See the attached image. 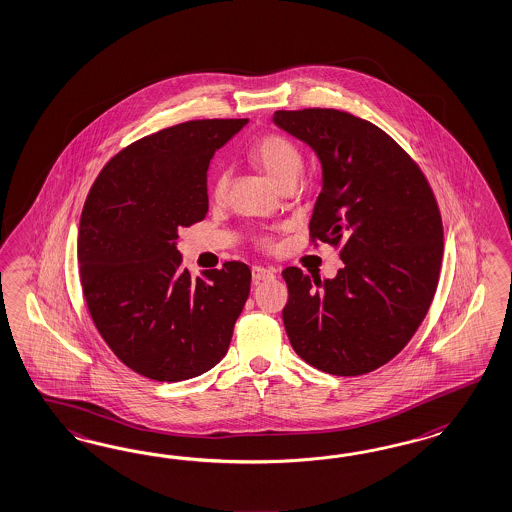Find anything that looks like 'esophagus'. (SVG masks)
Instances as JSON below:
<instances>
[{"instance_id":"1","label":"esophagus","mask_w":512,"mask_h":512,"mask_svg":"<svg viewBox=\"0 0 512 512\" xmlns=\"http://www.w3.org/2000/svg\"><path fill=\"white\" fill-rule=\"evenodd\" d=\"M277 271L271 269V267H262V265H254L252 267V280L254 284H260L262 280H269V278H275Z\"/></svg>"}]
</instances>
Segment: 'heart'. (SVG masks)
Wrapping results in <instances>:
<instances>
[{"mask_svg": "<svg viewBox=\"0 0 512 512\" xmlns=\"http://www.w3.org/2000/svg\"><path fill=\"white\" fill-rule=\"evenodd\" d=\"M250 155L265 172V176L269 177L277 187L286 179H292V177L299 179L303 172V155L299 147L282 134H265L252 146ZM226 181H228L226 172H219L215 177L213 192L217 198L224 196Z\"/></svg>", "mask_w": 512, "mask_h": 512, "instance_id": "heart-1", "label": "heart"}]
</instances>
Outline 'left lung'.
<instances>
[{
    "mask_svg": "<svg viewBox=\"0 0 512 512\" xmlns=\"http://www.w3.org/2000/svg\"><path fill=\"white\" fill-rule=\"evenodd\" d=\"M322 164L310 234L342 243L335 278L282 271V320L295 353L335 376L372 372L406 346L430 308L443 258L434 192L395 140L333 108L273 114Z\"/></svg>",
    "mask_w": 512,
    "mask_h": 512,
    "instance_id": "left-lung-1",
    "label": "left lung"
}]
</instances>
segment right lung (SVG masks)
Wrapping results in <instances>:
<instances>
[{
    "instance_id": "right-lung-1",
    "label": "right lung",
    "mask_w": 512,
    "mask_h": 512,
    "mask_svg": "<svg viewBox=\"0 0 512 512\" xmlns=\"http://www.w3.org/2000/svg\"><path fill=\"white\" fill-rule=\"evenodd\" d=\"M249 119H198L119 151L89 190L78 228L89 314L121 363L155 381H183L226 355L250 292L249 265L190 278L177 230L205 219L215 151Z\"/></svg>"
}]
</instances>
